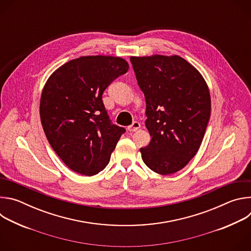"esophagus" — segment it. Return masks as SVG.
Listing matches in <instances>:
<instances>
[{"mask_svg":"<svg viewBox=\"0 0 251 251\" xmlns=\"http://www.w3.org/2000/svg\"><path fill=\"white\" fill-rule=\"evenodd\" d=\"M140 127H141L140 123L137 122V121H134V122L128 127V130H129L130 132H136Z\"/></svg>","mask_w":251,"mask_h":251,"instance_id":"1","label":"esophagus"}]
</instances>
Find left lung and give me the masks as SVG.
I'll use <instances>...</instances> for the list:
<instances>
[{"label": "left lung", "mask_w": 251, "mask_h": 251, "mask_svg": "<svg viewBox=\"0 0 251 251\" xmlns=\"http://www.w3.org/2000/svg\"><path fill=\"white\" fill-rule=\"evenodd\" d=\"M146 100V127L152 137L141 148L155 173L182 170L197 154L210 116L208 87L199 71L178 55L131 56Z\"/></svg>", "instance_id": "obj_1"}]
</instances>
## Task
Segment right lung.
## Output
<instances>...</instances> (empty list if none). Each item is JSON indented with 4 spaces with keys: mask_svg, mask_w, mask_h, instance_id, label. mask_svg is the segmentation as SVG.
Segmentation results:
<instances>
[{
    "mask_svg": "<svg viewBox=\"0 0 251 251\" xmlns=\"http://www.w3.org/2000/svg\"><path fill=\"white\" fill-rule=\"evenodd\" d=\"M128 68L121 57L81 56L48 79L40 104L42 125L53 151L73 171L93 176L108 165L126 130L112 124L102 94Z\"/></svg>",
    "mask_w": 251,
    "mask_h": 251,
    "instance_id": "obj_1",
    "label": "right lung"
}]
</instances>
